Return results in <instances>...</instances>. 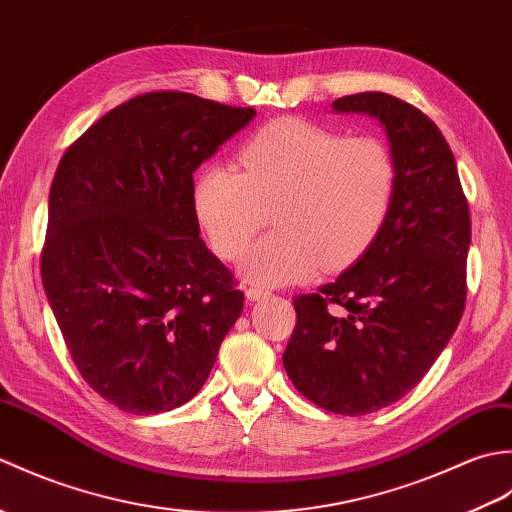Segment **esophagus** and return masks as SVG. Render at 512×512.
Here are the masks:
<instances>
[{
    "label": "esophagus",
    "instance_id": "1",
    "mask_svg": "<svg viewBox=\"0 0 512 512\" xmlns=\"http://www.w3.org/2000/svg\"><path fill=\"white\" fill-rule=\"evenodd\" d=\"M270 295L268 290H264V288H257V286H250V288H246V299L248 301H259V299H266Z\"/></svg>",
    "mask_w": 512,
    "mask_h": 512
}]
</instances>
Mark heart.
<instances>
[{"label": "heart", "instance_id": "obj_1", "mask_svg": "<svg viewBox=\"0 0 512 512\" xmlns=\"http://www.w3.org/2000/svg\"><path fill=\"white\" fill-rule=\"evenodd\" d=\"M239 167L206 165L191 202L211 248L235 262L259 231L264 206L275 233L242 264L257 286L301 284L321 266L350 264L374 242L396 193V165L385 143L347 138L303 118H279L246 140Z\"/></svg>", "mask_w": 512, "mask_h": 512}]
</instances>
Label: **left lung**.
Instances as JSON below:
<instances>
[{"mask_svg":"<svg viewBox=\"0 0 512 512\" xmlns=\"http://www.w3.org/2000/svg\"><path fill=\"white\" fill-rule=\"evenodd\" d=\"M332 110L385 129L396 193L363 255L332 284L295 297L284 367L314 405L365 416L409 394L458 328L471 215L453 151L429 116L383 92L343 96Z\"/></svg>","mask_w":512,"mask_h":512,"instance_id":"left-lung-1","label":"left lung"}]
</instances>
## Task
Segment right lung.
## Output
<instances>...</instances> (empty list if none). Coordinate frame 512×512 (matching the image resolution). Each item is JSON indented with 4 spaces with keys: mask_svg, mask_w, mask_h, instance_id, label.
<instances>
[{
    "mask_svg": "<svg viewBox=\"0 0 512 512\" xmlns=\"http://www.w3.org/2000/svg\"><path fill=\"white\" fill-rule=\"evenodd\" d=\"M253 118L187 92L140 94L59 162L43 290L85 383L118 409L147 416L191 400L244 310L202 242L191 189L193 171Z\"/></svg>",
    "mask_w": 512,
    "mask_h": 512,
    "instance_id": "right-lung-1",
    "label": "right lung"
}]
</instances>
